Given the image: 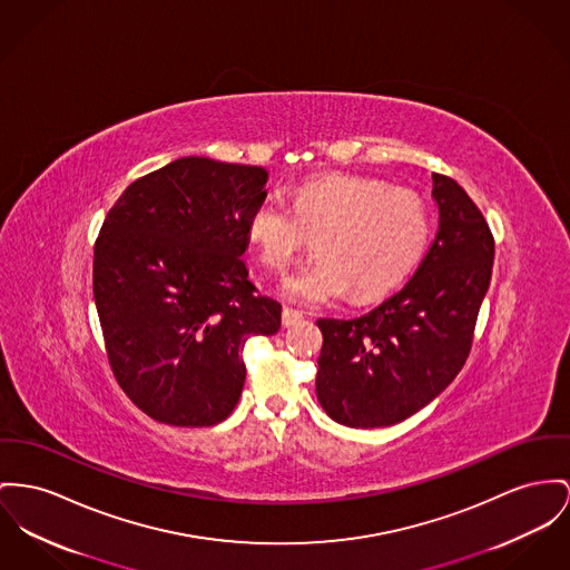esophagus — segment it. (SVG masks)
<instances>
[{
    "label": "esophagus",
    "mask_w": 570,
    "mask_h": 570,
    "mask_svg": "<svg viewBox=\"0 0 570 570\" xmlns=\"http://www.w3.org/2000/svg\"><path fill=\"white\" fill-rule=\"evenodd\" d=\"M281 322H283V326H294V324L303 322V313H301V311H296V308L285 306V308H283V317H281Z\"/></svg>",
    "instance_id": "esophagus-1"
}]
</instances>
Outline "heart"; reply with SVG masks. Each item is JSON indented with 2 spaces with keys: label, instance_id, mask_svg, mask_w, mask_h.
<instances>
[{
  "label": "heart",
  "instance_id": "b5f03b06",
  "mask_svg": "<svg viewBox=\"0 0 570 570\" xmlns=\"http://www.w3.org/2000/svg\"><path fill=\"white\" fill-rule=\"evenodd\" d=\"M246 235L259 262L276 272L315 237L320 259L283 281L285 298L328 304L352 289L356 301H372L417 266L430 239V212L415 191L370 177L326 175L298 186L292 207L281 196H266L250 212Z\"/></svg>",
  "mask_w": 570,
  "mask_h": 570
}]
</instances>
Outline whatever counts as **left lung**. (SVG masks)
Masks as SVG:
<instances>
[{
	"mask_svg": "<svg viewBox=\"0 0 570 570\" xmlns=\"http://www.w3.org/2000/svg\"><path fill=\"white\" fill-rule=\"evenodd\" d=\"M439 230L413 278L354 320H317L315 393L347 428H386L428 406L462 370L493 274V233L454 179L432 175Z\"/></svg>",
	"mask_w": 570,
	"mask_h": 570,
	"instance_id": "8db88e82",
	"label": "left lung"
}]
</instances>
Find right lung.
I'll return each mask as SVG.
<instances>
[{"mask_svg": "<svg viewBox=\"0 0 570 570\" xmlns=\"http://www.w3.org/2000/svg\"><path fill=\"white\" fill-rule=\"evenodd\" d=\"M262 166L181 157L136 179L95 244L92 292L108 358L127 397L179 428L230 415L246 380L250 335L281 328L242 255L264 200Z\"/></svg>", "mask_w": 570, "mask_h": 570, "instance_id": "right-lung-1", "label": "right lung"}]
</instances>
